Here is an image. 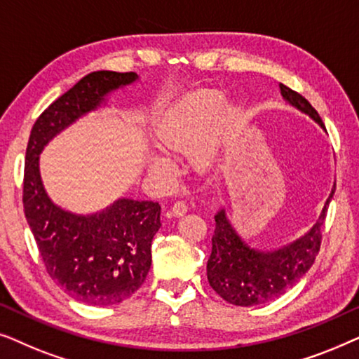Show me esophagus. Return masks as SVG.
I'll return each instance as SVG.
<instances>
[{
	"label": "esophagus",
	"instance_id": "34e87169",
	"mask_svg": "<svg viewBox=\"0 0 359 359\" xmlns=\"http://www.w3.org/2000/svg\"><path fill=\"white\" fill-rule=\"evenodd\" d=\"M171 210H173V214L176 215V217H180V215H184L186 212H188V204H186L184 201H176V203L173 204V208H171Z\"/></svg>",
	"mask_w": 359,
	"mask_h": 359
}]
</instances>
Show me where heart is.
I'll return each mask as SVG.
<instances>
[{"label": "heart", "instance_id": "heart-1", "mask_svg": "<svg viewBox=\"0 0 359 359\" xmlns=\"http://www.w3.org/2000/svg\"><path fill=\"white\" fill-rule=\"evenodd\" d=\"M220 101L222 96L215 91H201L186 97L161 117L156 129L160 144L168 150H193V158L198 163L212 160L220 144L240 121L238 107L225 106L209 128ZM149 163L155 171L171 170V160L163 154H151Z\"/></svg>", "mask_w": 359, "mask_h": 359}]
</instances>
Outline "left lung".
<instances>
[{
	"label": "left lung",
	"instance_id": "left-lung-1",
	"mask_svg": "<svg viewBox=\"0 0 359 359\" xmlns=\"http://www.w3.org/2000/svg\"><path fill=\"white\" fill-rule=\"evenodd\" d=\"M281 95L289 104L309 114L325 130V126L306 97L284 86ZM335 194L333 186L317 224L296 242L274 252L252 248L232 227L224 209L214 215L212 253L208 259V279L210 287L224 301L233 306H258L273 301L292 287L316 262L320 250L322 225L325 222L328 204Z\"/></svg>",
	"mask_w": 359,
	"mask_h": 359
}]
</instances>
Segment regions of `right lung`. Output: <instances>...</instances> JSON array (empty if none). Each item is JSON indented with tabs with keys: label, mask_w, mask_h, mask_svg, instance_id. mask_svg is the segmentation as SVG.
<instances>
[{
	"label": "right lung",
	"mask_w": 359,
	"mask_h": 359,
	"mask_svg": "<svg viewBox=\"0 0 359 359\" xmlns=\"http://www.w3.org/2000/svg\"><path fill=\"white\" fill-rule=\"evenodd\" d=\"M137 73L109 70L83 76L39 116L29 137L22 204L48 276L76 301L112 306L129 299L149 274L151 240L161 227L160 204L121 198L96 214H73L48 198L39 155L68 126L132 85Z\"/></svg>",
	"instance_id": "1"
}]
</instances>
